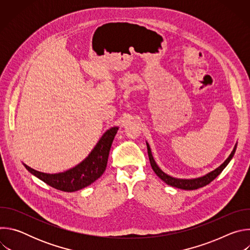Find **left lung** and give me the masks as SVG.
Returning <instances> with one entry per match:
<instances>
[{"instance_id": "8db88e82", "label": "left lung", "mask_w": 250, "mask_h": 250, "mask_svg": "<svg viewBox=\"0 0 250 250\" xmlns=\"http://www.w3.org/2000/svg\"><path fill=\"white\" fill-rule=\"evenodd\" d=\"M237 145V144H236ZM236 145L233 148V150L231 151L230 155L228 157V159L217 169H215L213 171L208 173L207 175L203 176V177H199L196 178V179H177V178L171 177L169 175H167L166 173H164L156 164V162L153 159V156L151 154V150L149 147V145L146 142L147 146V152H148V157H149V161H150V165L153 169V171L155 172V174L160 178L162 181H164L166 184L172 186V187H176L179 188L182 190H196L199 188H202L208 184H209L212 180H215L216 178L222 173V171L227 167V165L229 163V161L231 160V158L234 155L235 149H236Z\"/></svg>"}]
</instances>
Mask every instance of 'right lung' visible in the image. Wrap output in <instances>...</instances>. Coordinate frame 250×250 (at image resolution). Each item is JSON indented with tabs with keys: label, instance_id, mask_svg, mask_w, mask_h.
Segmentation results:
<instances>
[{
	"label": "right lung",
	"instance_id": "obj_1",
	"mask_svg": "<svg viewBox=\"0 0 250 250\" xmlns=\"http://www.w3.org/2000/svg\"><path fill=\"white\" fill-rule=\"evenodd\" d=\"M118 129V126H114L106 130L88 157L77 166L65 172L47 174L34 170L25 164L23 165L32 175L37 176L39 179L57 190L64 192L81 190L91 185L103 175L108 163L111 146Z\"/></svg>",
	"mask_w": 250,
	"mask_h": 250
}]
</instances>
